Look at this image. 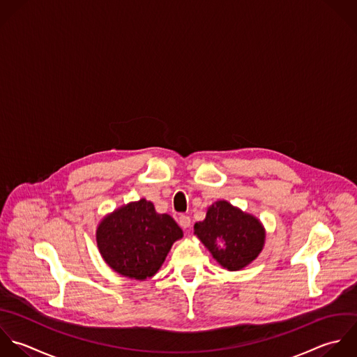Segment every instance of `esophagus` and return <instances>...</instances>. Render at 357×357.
Masks as SVG:
<instances>
[{"label":"esophagus","instance_id":"1","mask_svg":"<svg viewBox=\"0 0 357 357\" xmlns=\"http://www.w3.org/2000/svg\"><path fill=\"white\" fill-rule=\"evenodd\" d=\"M190 224H192V221H190V218H189L188 215H181V217H179V225H181L183 229L190 228Z\"/></svg>","mask_w":357,"mask_h":357}]
</instances>
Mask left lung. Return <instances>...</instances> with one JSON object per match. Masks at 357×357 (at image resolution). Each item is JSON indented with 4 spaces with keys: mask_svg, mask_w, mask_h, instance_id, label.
<instances>
[{
    "mask_svg": "<svg viewBox=\"0 0 357 357\" xmlns=\"http://www.w3.org/2000/svg\"><path fill=\"white\" fill-rule=\"evenodd\" d=\"M193 229L214 260L228 271L248 267L259 257L266 243L261 221L227 200L213 203L206 218L196 222Z\"/></svg>",
    "mask_w": 357,
    "mask_h": 357,
    "instance_id": "left-lung-1",
    "label": "left lung"
}]
</instances>
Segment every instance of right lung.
<instances>
[{
	"instance_id": "obj_1",
	"label": "right lung",
	"mask_w": 357,
	"mask_h": 357,
	"mask_svg": "<svg viewBox=\"0 0 357 357\" xmlns=\"http://www.w3.org/2000/svg\"><path fill=\"white\" fill-rule=\"evenodd\" d=\"M183 231L168 214H158L151 202L140 199L102 217L96 242L102 260L122 277L146 281L157 274Z\"/></svg>"
}]
</instances>
